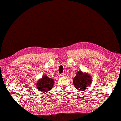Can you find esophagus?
Wrapping results in <instances>:
<instances>
[{
  "instance_id": "1",
  "label": "esophagus",
  "mask_w": 121,
  "mask_h": 121,
  "mask_svg": "<svg viewBox=\"0 0 121 121\" xmlns=\"http://www.w3.org/2000/svg\"><path fill=\"white\" fill-rule=\"evenodd\" d=\"M65 75H66V74L64 73H63L62 74H60V76L62 77H64V76H65Z\"/></svg>"
}]
</instances>
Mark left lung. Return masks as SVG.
Here are the masks:
<instances>
[{
	"label": "left lung",
	"instance_id": "left-lung-1",
	"mask_svg": "<svg viewBox=\"0 0 121 121\" xmlns=\"http://www.w3.org/2000/svg\"><path fill=\"white\" fill-rule=\"evenodd\" d=\"M73 82L75 87L78 90L84 91L89 85L92 82L91 76L88 74L83 73L80 71L76 74V76L74 78Z\"/></svg>",
	"mask_w": 121,
	"mask_h": 121
}]
</instances>
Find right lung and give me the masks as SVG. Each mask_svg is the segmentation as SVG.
<instances>
[{"instance_id":"right-lung-1","label":"right lung","mask_w":121,"mask_h":121,"mask_svg":"<svg viewBox=\"0 0 121 121\" xmlns=\"http://www.w3.org/2000/svg\"><path fill=\"white\" fill-rule=\"evenodd\" d=\"M54 84V80L49 78L46 75H44L42 78L39 80L37 84V88L39 90L43 92H47L51 90Z\"/></svg>"}]
</instances>
